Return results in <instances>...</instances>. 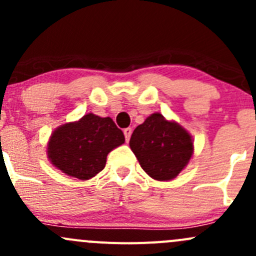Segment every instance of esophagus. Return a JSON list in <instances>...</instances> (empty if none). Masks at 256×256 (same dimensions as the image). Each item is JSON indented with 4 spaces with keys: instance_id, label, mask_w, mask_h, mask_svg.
<instances>
[{
    "instance_id": "obj_1",
    "label": "esophagus",
    "mask_w": 256,
    "mask_h": 256,
    "mask_svg": "<svg viewBox=\"0 0 256 256\" xmlns=\"http://www.w3.org/2000/svg\"><path fill=\"white\" fill-rule=\"evenodd\" d=\"M131 134H132V128H124V135H125V140H126V142H128V140H130Z\"/></svg>"
}]
</instances>
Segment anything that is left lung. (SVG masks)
Masks as SVG:
<instances>
[{"label":"left lung","mask_w":256,"mask_h":256,"mask_svg":"<svg viewBox=\"0 0 256 256\" xmlns=\"http://www.w3.org/2000/svg\"><path fill=\"white\" fill-rule=\"evenodd\" d=\"M130 147L150 177L168 180L187 166L193 141L182 126L156 112L134 130Z\"/></svg>","instance_id":"1"}]
</instances>
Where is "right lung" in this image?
I'll return each instance as SVG.
<instances>
[{
	"instance_id": "right-lung-1",
	"label": "right lung",
	"mask_w": 256,
	"mask_h": 256,
	"mask_svg": "<svg viewBox=\"0 0 256 256\" xmlns=\"http://www.w3.org/2000/svg\"><path fill=\"white\" fill-rule=\"evenodd\" d=\"M124 142L122 131L112 118L90 112L52 134L48 157L62 172L85 180L99 174L106 164L108 154Z\"/></svg>"
}]
</instances>
